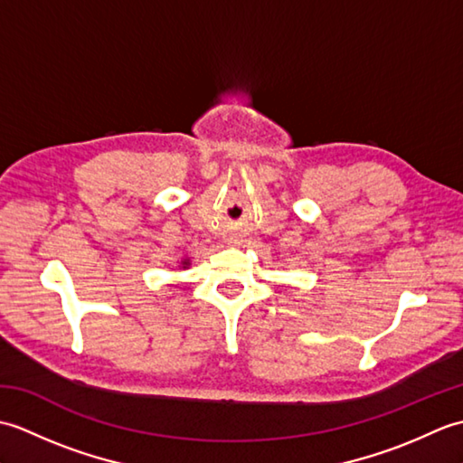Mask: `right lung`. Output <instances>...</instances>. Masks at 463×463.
Returning a JSON list of instances; mask_svg holds the SVG:
<instances>
[{
  "label": "right lung",
  "mask_w": 463,
  "mask_h": 463,
  "mask_svg": "<svg viewBox=\"0 0 463 463\" xmlns=\"http://www.w3.org/2000/svg\"><path fill=\"white\" fill-rule=\"evenodd\" d=\"M181 264H183V269H186L191 262H189V259H184V260H181Z\"/></svg>",
  "instance_id": "obj_1"
}]
</instances>
